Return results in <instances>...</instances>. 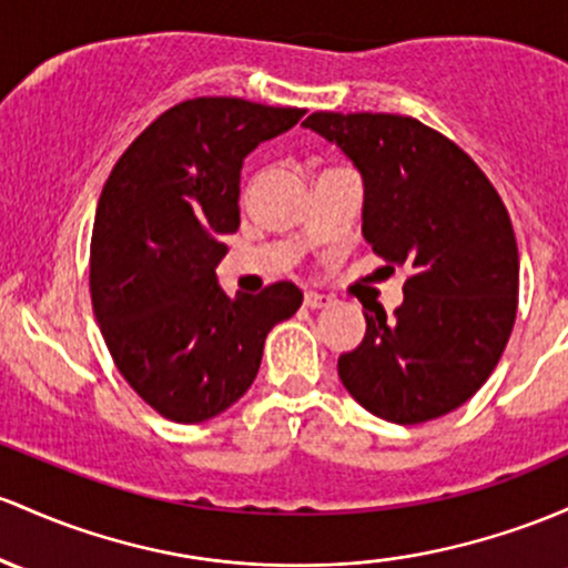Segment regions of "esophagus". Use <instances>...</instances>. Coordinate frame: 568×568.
Here are the masks:
<instances>
[{"label": "esophagus", "mask_w": 568, "mask_h": 568, "mask_svg": "<svg viewBox=\"0 0 568 568\" xmlns=\"http://www.w3.org/2000/svg\"><path fill=\"white\" fill-rule=\"evenodd\" d=\"M332 304H334L332 296L315 294V291H310V294L304 296V307H310V310H326V307H332Z\"/></svg>", "instance_id": "34e87169"}]
</instances>
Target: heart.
<instances>
[{
	"instance_id": "b5f03b06",
	"label": "heart",
	"mask_w": 568,
	"mask_h": 568,
	"mask_svg": "<svg viewBox=\"0 0 568 568\" xmlns=\"http://www.w3.org/2000/svg\"><path fill=\"white\" fill-rule=\"evenodd\" d=\"M328 172H332V170H328Z\"/></svg>"
}]
</instances>
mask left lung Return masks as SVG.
I'll use <instances>...</instances> for the list:
<instances>
[{"instance_id": "left-lung-1", "label": "left lung", "mask_w": 568, "mask_h": 568, "mask_svg": "<svg viewBox=\"0 0 568 568\" xmlns=\"http://www.w3.org/2000/svg\"><path fill=\"white\" fill-rule=\"evenodd\" d=\"M364 178V240L409 272L394 315L364 313L339 355L361 407L415 426L469 402L496 369L517 315L520 258L507 207L456 142L409 115L313 112L304 121Z\"/></svg>"}]
</instances>
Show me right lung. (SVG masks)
Segmentation results:
<instances>
[{
	"label": "right lung",
	"mask_w": 568,
	"mask_h": 568,
	"mask_svg": "<svg viewBox=\"0 0 568 568\" xmlns=\"http://www.w3.org/2000/svg\"><path fill=\"white\" fill-rule=\"evenodd\" d=\"M304 110L236 97L174 104L112 166L91 236V302L118 372L174 423L221 415L253 385L294 283L226 296L215 266L240 229V170Z\"/></svg>",
	"instance_id": "right-lung-1"
}]
</instances>
